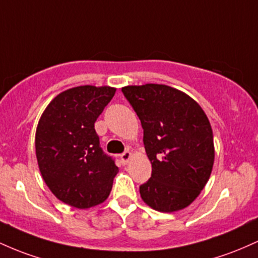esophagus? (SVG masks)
I'll return each instance as SVG.
<instances>
[{"mask_svg":"<svg viewBox=\"0 0 258 258\" xmlns=\"http://www.w3.org/2000/svg\"><path fill=\"white\" fill-rule=\"evenodd\" d=\"M130 160H132V152L130 151H125L120 155V161L123 164H126Z\"/></svg>","mask_w":258,"mask_h":258,"instance_id":"obj_1","label":"esophagus"}]
</instances>
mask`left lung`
<instances>
[{
    "mask_svg": "<svg viewBox=\"0 0 258 258\" xmlns=\"http://www.w3.org/2000/svg\"><path fill=\"white\" fill-rule=\"evenodd\" d=\"M144 129V145L152 174L140 186L147 206L158 212L184 210L195 201L210 179L215 144L210 120L185 92L145 84L121 88Z\"/></svg>",
    "mask_w": 258,
    "mask_h": 258,
    "instance_id": "8db88e82",
    "label": "left lung"
}]
</instances>
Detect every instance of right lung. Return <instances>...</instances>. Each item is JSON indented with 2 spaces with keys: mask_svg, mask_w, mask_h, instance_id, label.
<instances>
[{
  "mask_svg": "<svg viewBox=\"0 0 258 258\" xmlns=\"http://www.w3.org/2000/svg\"><path fill=\"white\" fill-rule=\"evenodd\" d=\"M112 86L82 85L60 92L40 117L35 152L51 192L85 210L105 202L118 167L100 147L95 121L114 96Z\"/></svg>",
  "mask_w": 258,
  "mask_h": 258,
  "instance_id": "obj_1",
  "label": "right lung"
}]
</instances>
